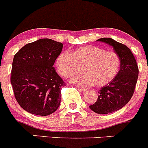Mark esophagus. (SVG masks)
I'll use <instances>...</instances> for the list:
<instances>
[{"mask_svg":"<svg viewBox=\"0 0 148 148\" xmlns=\"http://www.w3.org/2000/svg\"><path fill=\"white\" fill-rule=\"evenodd\" d=\"M77 88H78V89H79V90L80 91V92H86L87 90H88L86 89V88H80V87H77Z\"/></svg>","mask_w":148,"mask_h":148,"instance_id":"obj_1","label":"esophagus"}]
</instances>
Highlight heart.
<instances>
[{"label": "heart", "mask_w": 148, "mask_h": 148, "mask_svg": "<svg viewBox=\"0 0 148 148\" xmlns=\"http://www.w3.org/2000/svg\"><path fill=\"white\" fill-rule=\"evenodd\" d=\"M120 66V57L115 52L106 51L95 45L62 53L56 60L57 72L63 77H71L76 73L77 67H82L83 74L73 77L71 81L83 87L108 84L118 74Z\"/></svg>", "instance_id": "obj_1"}]
</instances>
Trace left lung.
Listing matches in <instances>:
<instances>
[{
  "instance_id": "1",
  "label": "left lung",
  "mask_w": 148,
  "mask_h": 148,
  "mask_svg": "<svg viewBox=\"0 0 148 148\" xmlns=\"http://www.w3.org/2000/svg\"><path fill=\"white\" fill-rule=\"evenodd\" d=\"M97 41L111 45L120 60L118 74L107 85L100 88L97 101L90 106L97 114H108L121 109L130 101L135 92L139 71L133 54L125 45L110 38H103Z\"/></svg>"
}]
</instances>
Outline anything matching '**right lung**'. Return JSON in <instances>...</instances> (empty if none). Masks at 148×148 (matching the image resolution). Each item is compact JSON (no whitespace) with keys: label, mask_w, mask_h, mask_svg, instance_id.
<instances>
[{"label":"right lung","mask_w":148,"mask_h":148,"mask_svg":"<svg viewBox=\"0 0 148 148\" xmlns=\"http://www.w3.org/2000/svg\"><path fill=\"white\" fill-rule=\"evenodd\" d=\"M63 44L42 38L24 45L14 56L10 83L23 109L37 115H51L60 104L65 86L53 65Z\"/></svg>","instance_id":"add662e5"}]
</instances>
